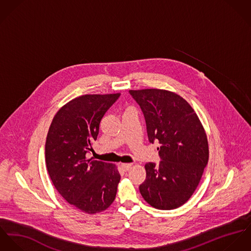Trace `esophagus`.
Here are the masks:
<instances>
[{"mask_svg": "<svg viewBox=\"0 0 251 251\" xmlns=\"http://www.w3.org/2000/svg\"><path fill=\"white\" fill-rule=\"evenodd\" d=\"M132 167V164H122L121 165V167H122V169L124 170V171H127V170H129L130 168Z\"/></svg>", "mask_w": 251, "mask_h": 251, "instance_id": "1", "label": "esophagus"}]
</instances>
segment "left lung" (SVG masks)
I'll list each match as a JSON object with an SVG mask.
<instances>
[{"label": "left lung", "instance_id": "8db88e82", "mask_svg": "<svg viewBox=\"0 0 251 251\" xmlns=\"http://www.w3.org/2000/svg\"><path fill=\"white\" fill-rule=\"evenodd\" d=\"M129 93L143 112L149 142L161 144V162L145 165L146 179L139 192L154 208L176 209L195 193L207 166L205 131L194 109L176 93L156 88Z\"/></svg>", "mask_w": 251, "mask_h": 251}]
</instances>
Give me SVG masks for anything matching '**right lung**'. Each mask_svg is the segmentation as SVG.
Listing matches in <instances>:
<instances>
[{
    "label": "right lung",
    "instance_id": "add662e5",
    "mask_svg": "<svg viewBox=\"0 0 251 251\" xmlns=\"http://www.w3.org/2000/svg\"><path fill=\"white\" fill-rule=\"evenodd\" d=\"M119 96L86 94L71 100L56 112L47 135L46 167L56 191L87 214L109 208L120 181L114 165L86 158L102 117Z\"/></svg>",
    "mask_w": 251,
    "mask_h": 251
}]
</instances>
